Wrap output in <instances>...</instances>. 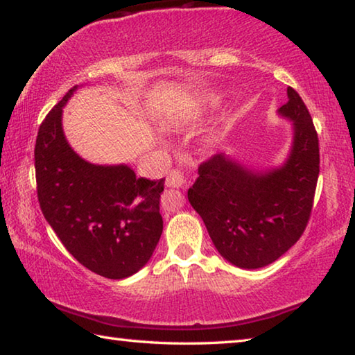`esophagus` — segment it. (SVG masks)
<instances>
[{"instance_id":"34e87169","label":"esophagus","mask_w":355,"mask_h":355,"mask_svg":"<svg viewBox=\"0 0 355 355\" xmlns=\"http://www.w3.org/2000/svg\"><path fill=\"white\" fill-rule=\"evenodd\" d=\"M166 183L169 188H183L186 184V178L182 171H171L169 175H167Z\"/></svg>"}]
</instances>
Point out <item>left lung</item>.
Returning a JSON list of instances; mask_svg holds the SVG:
<instances>
[{
  "instance_id": "8db88e82",
  "label": "left lung",
  "mask_w": 355,
  "mask_h": 355,
  "mask_svg": "<svg viewBox=\"0 0 355 355\" xmlns=\"http://www.w3.org/2000/svg\"><path fill=\"white\" fill-rule=\"evenodd\" d=\"M286 94L288 101L277 110L293 130L284 163L255 167L219 153L200 164L188 189L214 248L241 269H260L284 255L304 233L313 207L318 135L299 94L291 87Z\"/></svg>"
}]
</instances>
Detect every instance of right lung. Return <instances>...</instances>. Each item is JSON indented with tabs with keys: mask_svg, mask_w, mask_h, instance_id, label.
I'll use <instances>...</instances> for the list:
<instances>
[{
	"mask_svg": "<svg viewBox=\"0 0 355 355\" xmlns=\"http://www.w3.org/2000/svg\"><path fill=\"white\" fill-rule=\"evenodd\" d=\"M78 87L48 112L35 141L39 203L71 255L106 279H127L152 258L163 218L164 180L137 178L128 164H94L78 155L62 128V112Z\"/></svg>",
	"mask_w": 355,
	"mask_h": 355,
	"instance_id": "right-lung-1",
	"label": "right lung"
}]
</instances>
